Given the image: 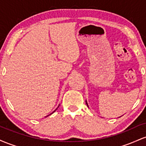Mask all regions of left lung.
I'll use <instances>...</instances> for the list:
<instances>
[{"label": "left lung", "mask_w": 146, "mask_h": 146, "mask_svg": "<svg viewBox=\"0 0 146 146\" xmlns=\"http://www.w3.org/2000/svg\"><path fill=\"white\" fill-rule=\"evenodd\" d=\"M86 104H87V106H88V104H87V102H86Z\"/></svg>", "instance_id": "1"}]
</instances>
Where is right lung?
I'll return each mask as SVG.
<instances>
[{
  "label": "right lung",
  "mask_w": 146,
  "mask_h": 146,
  "mask_svg": "<svg viewBox=\"0 0 146 146\" xmlns=\"http://www.w3.org/2000/svg\"><path fill=\"white\" fill-rule=\"evenodd\" d=\"M55 111H56V110H54V111H53V113H51V114H50V115H51V114H53V113H54V112H55ZM48 115H47V116H48ZM47 116H46V117H47Z\"/></svg>",
  "instance_id": "add662e5"
}]
</instances>
